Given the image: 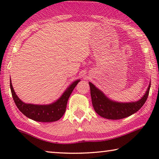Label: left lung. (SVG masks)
<instances>
[{"instance_id":"left-lung-1","label":"left lung","mask_w":159,"mask_h":159,"mask_svg":"<svg viewBox=\"0 0 159 159\" xmlns=\"http://www.w3.org/2000/svg\"><path fill=\"white\" fill-rule=\"evenodd\" d=\"M92 103L95 112L102 117L108 119H121L137 112L146 102L150 89L149 85L146 93L137 102L121 103L108 99L101 90L89 82Z\"/></svg>"}]
</instances>
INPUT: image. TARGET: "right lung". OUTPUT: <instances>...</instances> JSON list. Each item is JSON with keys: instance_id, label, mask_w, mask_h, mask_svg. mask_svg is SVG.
Segmentation results:
<instances>
[{"instance_id": "obj_1", "label": "right lung", "mask_w": 159, "mask_h": 159, "mask_svg": "<svg viewBox=\"0 0 159 159\" xmlns=\"http://www.w3.org/2000/svg\"><path fill=\"white\" fill-rule=\"evenodd\" d=\"M80 81L78 80L73 82L56 102L48 105H35L22 102L16 95L11 80L10 89L16 105L22 114L35 121L53 122L59 120L64 115L66 111L68 99Z\"/></svg>"}]
</instances>
